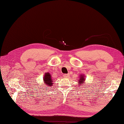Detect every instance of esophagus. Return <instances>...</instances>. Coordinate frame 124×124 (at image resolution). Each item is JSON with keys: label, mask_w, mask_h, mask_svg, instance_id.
I'll return each mask as SVG.
<instances>
[{"label": "esophagus", "mask_w": 124, "mask_h": 124, "mask_svg": "<svg viewBox=\"0 0 124 124\" xmlns=\"http://www.w3.org/2000/svg\"><path fill=\"white\" fill-rule=\"evenodd\" d=\"M63 77L65 78H68L69 77V74H63Z\"/></svg>", "instance_id": "34e87169"}]
</instances>
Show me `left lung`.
I'll return each instance as SVG.
<instances>
[{
	"label": "left lung",
	"mask_w": 124,
	"mask_h": 124,
	"mask_svg": "<svg viewBox=\"0 0 124 124\" xmlns=\"http://www.w3.org/2000/svg\"><path fill=\"white\" fill-rule=\"evenodd\" d=\"M85 78L83 75L81 74L80 77V79H79V80H78V84H79V85H78L80 86V85H81L83 84L84 81H85Z\"/></svg>",
	"instance_id": "obj_1"
}]
</instances>
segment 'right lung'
Wrapping results in <instances>:
<instances>
[{"label":"right lung","mask_w":124,"mask_h":124,"mask_svg":"<svg viewBox=\"0 0 124 124\" xmlns=\"http://www.w3.org/2000/svg\"><path fill=\"white\" fill-rule=\"evenodd\" d=\"M51 74L49 73H46L44 74V77L43 78V81L44 83L46 84V86H51L53 85V82L52 81Z\"/></svg>","instance_id":"right-lung-1"}]
</instances>
